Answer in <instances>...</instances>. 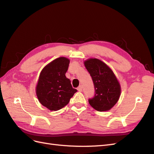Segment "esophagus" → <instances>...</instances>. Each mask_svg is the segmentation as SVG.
Masks as SVG:
<instances>
[{
    "label": "esophagus",
    "instance_id": "1",
    "mask_svg": "<svg viewBox=\"0 0 154 154\" xmlns=\"http://www.w3.org/2000/svg\"><path fill=\"white\" fill-rule=\"evenodd\" d=\"M77 90L79 91V92H82V85H80L78 88H77Z\"/></svg>",
    "mask_w": 154,
    "mask_h": 154
}]
</instances>
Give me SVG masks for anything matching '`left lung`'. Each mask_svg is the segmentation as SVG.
I'll return each instance as SVG.
<instances>
[{
    "instance_id": "8db88e82",
    "label": "left lung",
    "mask_w": 154,
    "mask_h": 154,
    "mask_svg": "<svg viewBox=\"0 0 154 154\" xmlns=\"http://www.w3.org/2000/svg\"><path fill=\"white\" fill-rule=\"evenodd\" d=\"M84 65L94 83L95 94L88 103L95 110L107 111L117 103L121 94L118 80L111 69L100 60L90 58Z\"/></svg>"
}]
</instances>
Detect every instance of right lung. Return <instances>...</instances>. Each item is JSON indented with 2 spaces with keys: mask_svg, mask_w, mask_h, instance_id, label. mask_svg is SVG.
I'll return each instance as SVG.
<instances>
[{
  "mask_svg": "<svg viewBox=\"0 0 154 154\" xmlns=\"http://www.w3.org/2000/svg\"><path fill=\"white\" fill-rule=\"evenodd\" d=\"M69 62L67 58H58L44 67L40 74L36 96L40 103L50 110L62 109L77 92L66 76Z\"/></svg>",
  "mask_w": 154,
  "mask_h": 154,
  "instance_id": "right-lung-1",
  "label": "right lung"
}]
</instances>
